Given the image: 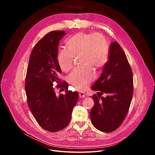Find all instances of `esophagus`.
Segmentation results:
<instances>
[{"label":"esophagus","instance_id":"esophagus-1","mask_svg":"<svg viewBox=\"0 0 155 155\" xmlns=\"http://www.w3.org/2000/svg\"><path fill=\"white\" fill-rule=\"evenodd\" d=\"M85 93H84V92H80V94H79V97L80 98H84V97H85Z\"/></svg>","mask_w":155,"mask_h":155}]
</instances>
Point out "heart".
Instances as JSON below:
<instances>
[{"instance_id":"1","label":"heart","mask_w":155,"mask_h":155,"mask_svg":"<svg viewBox=\"0 0 155 155\" xmlns=\"http://www.w3.org/2000/svg\"><path fill=\"white\" fill-rule=\"evenodd\" d=\"M65 45L67 50L58 53L57 61L62 71L68 72L73 67V58L80 56L78 63L83 66L73 71L68 82L76 90L83 91L95 78L92 68L100 70L107 61L106 39L101 34L80 32L68 38Z\"/></svg>"}]
</instances>
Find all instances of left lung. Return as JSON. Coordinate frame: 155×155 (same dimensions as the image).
I'll return each instance as SVG.
<instances>
[{
	"instance_id": "8db88e82",
	"label": "left lung",
	"mask_w": 155,
	"mask_h": 155,
	"mask_svg": "<svg viewBox=\"0 0 155 155\" xmlns=\"http://www.w3.org/2000/svg\"><path fill=\"white\" fill-rule=\"evenodd\" d=\"M108 61L92 87L97 91L92 98L90 112L93 126L105 133L115 131L126 118L133 95V72L127 57L117 41L111 43ZM104 94L105 97H102Z\"/></svg>"
}]
</instances>
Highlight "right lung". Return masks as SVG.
Masks as SVG:
<instances>
[{
	"instance_id": "1",
	"label": "right lung",
	"mask_w": 155,
	"mask_h": 155,
	"mask_svg": "<svg viewBox=\"0 0 155 155\" xmlns=\"http://www.w3.org/2000/svg\"><path fill=\"white\" fill-rule=\"evenodd\" d=\"M64 31H51L41 39L32 50L26 77L28 104L39 125L46 131L57 132L66 127L78 99V92L68 91L66 82L59 84L61 70L57 61L59 41ZM56 87H64L65 94L55 95Z\"/></svg>"
}]
</instances>
